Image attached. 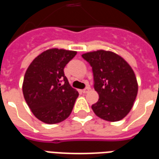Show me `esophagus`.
I'll return each mask as SVG.
<instances>
[{"instance_id": "esophagus-1", "label": "esophagus", "mask_w": 159, "mask_h": 159, "mask_svg": "<svg viewBox=\"0 0 159 159\" xmlns=\"http://www.w3.org/2000/svg\"><path fill=\"white\" fill-rule=\"evenodd\" d=\"M89 90H90V88H86V89H84L83 90V93H89Z\"/></svg>"}]
</instances>
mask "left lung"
<instances>
[{
	"label": "left lung",
	"mask_w": 159,
	"mask_h": 159,
	"mask_svg": "<svg viewBox=\"0 0 159 159\" xmlns=\"http://www.w3.org/2000/svg\"><path fill=\"white\" fill-rule=\"evenodd\" d=\"M82 57L92 67L93 88L99 93L98 101L92 105L93 112L109 122L123 119L131 110L138 92L132 68L122 57L110 51L98 50Z\"/></svg>",
	"instance_id": "left-lung-1"
}]
</instances>
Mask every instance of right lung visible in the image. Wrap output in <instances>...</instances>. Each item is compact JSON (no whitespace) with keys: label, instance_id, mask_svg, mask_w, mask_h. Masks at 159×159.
<instances>
[{"label":"right lung","instance_id":"obj_1","mask_svg":"<svg viewBox=\"0 0 159 159\" xmlns=\"http://www.w3.org/2000/svg\"><path fill=\"white\" fill-rule=\"evenodd\" d=\"M76 52L52 48L42 52L26 70L23 93L35 117L53 124L71 113L78 92L70 86L64 68Z\"/></svg>","mask_w":159,"mask_h":159}]
</instances>
